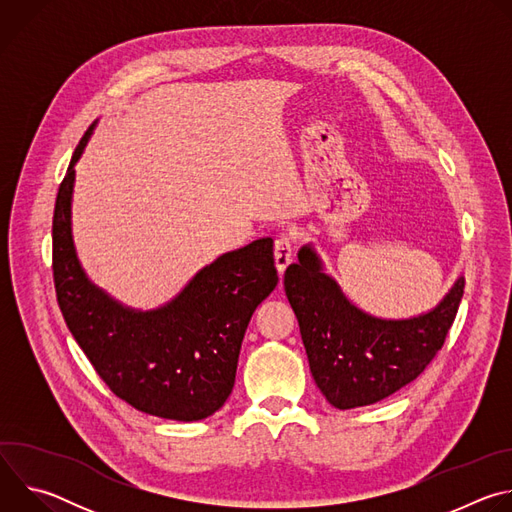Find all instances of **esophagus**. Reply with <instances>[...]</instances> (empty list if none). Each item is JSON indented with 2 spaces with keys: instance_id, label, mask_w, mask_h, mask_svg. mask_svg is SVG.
I'll return each instance as SVG.
<instances>
[{
  "instance_id": "1",
  "label": "esophagus",
  "mask_w": 512,
  "mask_h": 512,
  "mask_svg": "<svg viewBox=\"0 0 512 512\" xmlns=\"http://www.w3.org/2000/svg\"><path fill=\"white\" fill-rule=\"evenodd\" d=\"M291 257H294V251H291V241L287 237L277 239L275 249H273V259H275V267H277L279 275H283V271L291 263Z\"/></svg>"
}]
</instances>
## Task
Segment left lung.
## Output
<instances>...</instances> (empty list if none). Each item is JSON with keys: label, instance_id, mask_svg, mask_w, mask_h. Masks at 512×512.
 Returning <instances> with one entry per match:
<instances>
[{"label": "left lung", "instance_id": "obj_1", "mask_svg": "<svg viewBox=\"0 0 512 512\" xmlns=\"http://www.w3.org/2000/svg\"><path fill=\"white\" fill-rule=\"evenodd\" d=\"M283 287L318 389L332 407L354 409L387 399L425 371L454 324L464 277L419 316L379 318L348 300L318 251L304 245L298 263L285 269Z\"/></svg>", "mask_w": 512, "mask_h": 512}]
</instances>
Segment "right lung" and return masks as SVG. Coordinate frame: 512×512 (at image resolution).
Wrapping results in <instances>:
<instances>
[{"label": "right lung", "instance_id": "add662e5", "mask_svg": "<svg viewBox=\"0 0 512 512\" xmlns=\"http://www.w3.org/2000/svg\"><path fill=\"white\" fill-rule=\"evenodd\" d=\"M93 129L95 123L72 154L54 206L52 269L60 312L119 399L164 419H204L229 399L249 320L279 281L273 241L257 239L216 257L160 308L117 302L89 279L72 239L75 166Z\"/></svg>", "mask_w": 512, "mask_h": 512}]
</instances>
